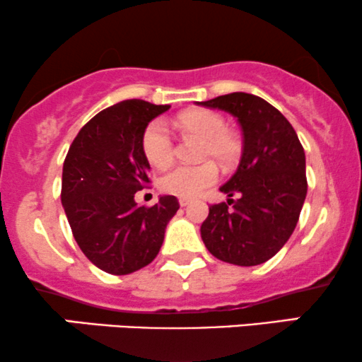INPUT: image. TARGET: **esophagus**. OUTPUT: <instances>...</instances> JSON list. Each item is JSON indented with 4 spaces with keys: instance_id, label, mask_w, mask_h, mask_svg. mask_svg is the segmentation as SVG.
Listing matches in <instances>:
<instances>
[{
    "instance_id": "1",
    "label": "esophagus",
    "mask_w": 362,
    "mask_h": 362,
    "mask_svg": "<svg viewBox=\"0 0 362 362\" xmlns=\"http://www.w3.org/2000/svg\"><path fill=\"white\" fill-rule=\"evenodd\" d=\"M189 203H191V199H188V198H181V199H180V206H182V208L188 206Z\"/></svg>"
}]
</instances>
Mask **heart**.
<instances>
[{
	"label": "heart",
	"mask_w": 362,
	"mask_h": 362,
	"mask_svg": "<svg viewBox=\"0 0 362 362\" xmlns=\"http://www.w3.org/2000/svg\"><path fill=\"white\" fill-rule=\"evenodd\" d=\"M176 126L188 137L202 141L198 147L199 159H213L221 166H230L240 154V141L228 131L221 114L206 109L186 110L177 115ZM142 151L151 166L166 168L174 158V141L164 120L156 119L147 124L142 134ZM218 180V169L211 160L194 166H174L163 174L159 186L164 193L194 198L213 186Z\"/></svg>",
	"instance_id": "heart-1"
}]
</instances>
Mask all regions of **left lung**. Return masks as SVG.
I'll list each match as a JSON object with an SVG mask.
<instances>
[{"label": "left lung", "instance_id": "1", "mask_svg": "<svg viewBox=\"0 0 362 362\" xmlns=\"http://www.w3.org/2000/svg\"><path fill=\"white\" fill-rule=\"evenodd\" d=\"M230 112L243 132L238 169L202 225L204 247L218 260L253 267L270 260L296 230L307 194L305 153L296 131L262 97L233 92L199 102ZM236 194L239 198L231 200Z\"/></svg>", "mask_w": 362, "mask_h": 362}]
</instances>
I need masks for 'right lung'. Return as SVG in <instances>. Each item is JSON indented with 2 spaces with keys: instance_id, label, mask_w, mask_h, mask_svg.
<instances>
[{
  "instance_id": "add662e5",
  "label": "right lung",
  "mask_w": 362,
  "mask_h": 362,
  "mask_svg": "<svg viewBox=\"0 0 362 362\" xmlns=\"http://www.w3.org/2000/svg\"><path fill=\"white\" fill-rule=\"evenodd\" d=\"M171 105L141 99L100 110L80 129L64 163L62 204L75 242L93 265L127 275L149 265L180 209L176 196L137 206L134 194L149 185L142 134Z\"/></svg>"
}]
</instances>
